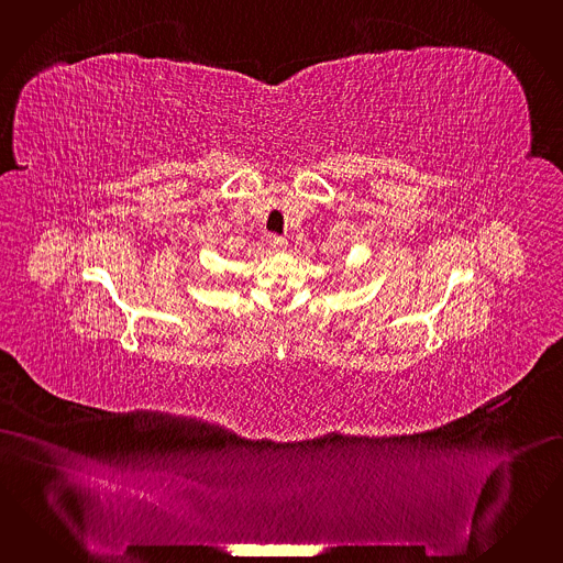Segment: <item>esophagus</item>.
I'll list each match as a JSON object with an SVG mask.
<instances>
[{
	"label": "esophagus",
	"mask_w": 563,
	"mask_h": 563,
	"mask_svg": "<svg viewBox=\"0 0 563 563\" xmlns=\"http://www.w3.org/2000/svg\"><path fill=\"white\" fill-rule=\"evenodd\" d=\"M287 245H289V242H287L285 238H280V235H271V247H273L274 252H283V250H287Z\"/></svg>",
	"instance_id": "esophagus-1"
}]
</instances>
